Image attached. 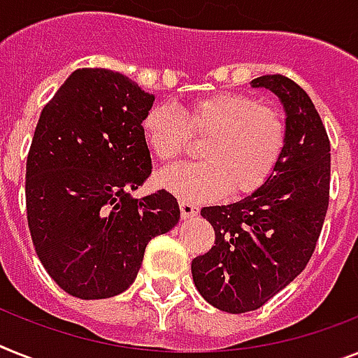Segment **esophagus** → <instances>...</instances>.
<instances>
[{
	"label": "esophagus",
	"instance_id": "34e87169",
	"mask_svg": "<svg viewBox=\"0 0 358 358\" xmlns=\"http://www.w3.org/2000/svg\"><path fill=\"white\" fill-rule=\"evenodd\" d=\"M179 208H181L182 220H190V217H196L199 214V206L194 205V203H188V201H181Z\"/></svg>",
	"mask_w": 358,
	"mask_h": 358
}]
</instances>
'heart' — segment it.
I'll return each mask as SVG.
<instances>
[{
  "label": "heart",
  "mask_w": 358,
  "mask_h": 358,
  "mask_svg": "<svg viewBox=\"0 0 358 358\" xmlns=\"http://www.w3.org/2000/svg\"><path fill=\"white\" fill-rule=\"evenodd\" d=\"M148 148L164 164L188 150L190 135L205 138L203 161L159 173L162 188L182 201H206L252 194L267 182L282 157L285 124L282 115L252 96L214 93L192 100L185 111L172 104L148 109L143 119Z\"/></svg>",
  "instance_id": "heart-1"
}]
</instances>
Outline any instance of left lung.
I'll return each instance as SVG.
<instances>
[{
	"label": "left lung",
	"instance_id": "1",
	"mask_svg": "<svg viewBox=\"0 0 358 358\" xmlns=\"http://www.w3.org/2000/svg\"><path fill=\"white\" fill-rule=\"evenodd\" d=\"M250 85L273 91L282 102V157L250 196L201 210L214 227L215 245L192 262L201 296L232 315L258 309L302 273L329 205L331 146L311 99L282 75L259 76Z\"/></svg>",
	"mask_w": 358,
	"mask_h": 358
}]
</instances>
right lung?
Returning <instances> with one entry per match:
<instances>
[{"instance_id": "add662e5", "label": "right lung", "mask_w": 358, "mask_h": 358, "mask_svg": "<svg viewBox=\"0 0 358 358\" xmlns=\"http://www.w3.org/2000/svg\"><path fill=\"white\" fill-rule=\"evenodd\" d=\"M153 100L128 76L85 67L38 120L25 173L29 230L49 276L82 300L126 291L148 241L181 217L170 192L129 194L152 173L143 119Z\"/></svg>"}]
</instances>
